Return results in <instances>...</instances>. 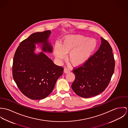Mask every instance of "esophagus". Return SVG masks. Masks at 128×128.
Listing matches in <instances>:
<instances>
[{
  "mask_svg": "<svg viewBox=\"0 0 128 128\" xmlns=\"http://www.w3.org/2000/svg\"><path fill=\"white\" fill-rule=\"evenodd\" d=\"M64 73H68V72H70V71L67 69V68H65L64 69Z\"/></svg>",
  "mask_w": 128,
  "mask_h": 128,
  "instance_id": "obj_1",
  "label": "esophagus"
}]
</instances>
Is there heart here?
<instances>
[{"mask_svg": "<svg viewBox=\"0 0 128 128\" xmlns=\"http://www.w3.org/2000/svg\"><path fill=\"white\" fill-rule=\"evenodd\" d=\"M98 43L92 38H89L82 35H68L61 40V44L56 42L54 54L58 60L64 59L66 54L69 53L68 60L76 67L83 66L92 56Z\"/></svg>", "mask_w": 128, "mask_h": 128, "instance_id": "1", "label": "heart"}]
</instances>
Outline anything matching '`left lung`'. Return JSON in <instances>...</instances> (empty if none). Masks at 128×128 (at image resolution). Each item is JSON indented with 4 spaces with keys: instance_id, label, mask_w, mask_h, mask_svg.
Listing matches in <instances>:
<instances>
[{
    "instance_id": "left-lung-1",
    "label": "left lung",
    "mask_w": 128,
    "mask_h": 128,
    "mask_svg": "<svg viewBox=\"0 0 128 128\" xmlns=\"http://www.w3.org/2000/svg\"><path fill=\"white\" fill-rule=\"evenodd\" d=\"M99 50L84 65L72 71L75 80L72 84L74 93L82 98H90L102 92L108 85L115 68L112 48L100 38Z\"/></svg>"
}]
</instances>
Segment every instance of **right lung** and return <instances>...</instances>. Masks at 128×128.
Returning <instances> with one entry per match:
<instances>
[{
    "label": "right lung",
    "instance_id": "add662e5",
    "mask_svg": "<svg viewBox=\"0 0 128 128\" xmlns=\"http://www.w3.org/2000/svg\"><path fill=\"white\" fill-rule=\"evenodd\" d=\"M52 32H36L22 41L17 48L13 59L12 73L14 82L22 93L32 100L43 99L52 91L63 68L54 64L44 52L52 53L48 41ZM43 51L34 52L35 44Z\"/></svg>",
    "mask_w": 128,
    "mask_h": 128
}]
</instances>
